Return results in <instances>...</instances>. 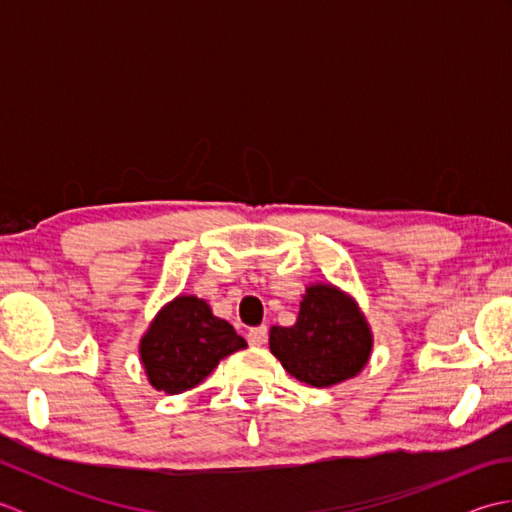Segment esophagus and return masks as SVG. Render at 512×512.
<instances>
[{
  "label": "esophagus",
  "instance_id": "obj_1",
  "mask_svg": "<svg viewBox=\"0 0 512 512\" xmlns=\"http://www.w3.org/2000/svg\"><path fill=\"white\" fill-rule=\"evenodd\" d=\"M266 339H268V328H266V325H257V328H250L248 330V343L250 345L259 347V345L266 343Z\"/></svg>",
  "mask_w": 512,
  "mask_h": 512
}]
</instances>
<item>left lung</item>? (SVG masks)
I'll return each instance as SVG.
<instances>
[{"label":"left lung","mask_w":512,"mask_h":512,"mask_svg":"<svg viewBox=\"0 0 512 512\" xmlns=\"http://www.w3.org/2000/svg\"><path fill=\"white\" fill-rule=\"evenodd\" d=\"M372 347L374 336L358 303L332 284L308 286L297 323L270 328V352L290 376L312 387L354 378Z\"/></svg>","instance_id":"1"}]
</instances>
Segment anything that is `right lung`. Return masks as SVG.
I'll use <instances>...</instances> for the list:
<instances>
[{
	"label": "right lung",
	"instance_id": "right-lung-1",
	"mask_svg": "<svg viewBox=\"0 0 512 512\" xmlns=\"http://www.w3.org/2000/svg\"><path fill=\"white\" fill-rule=\"evenodd\" d=\"M244 347L246 341L231 323L215 317L209 303L180 295L149 323L138 350L151 387L182 394L200 385L222 358Z\"/></svg>",
	"mask_w": 512,
	"mask_h": 512
}]
</instances>
